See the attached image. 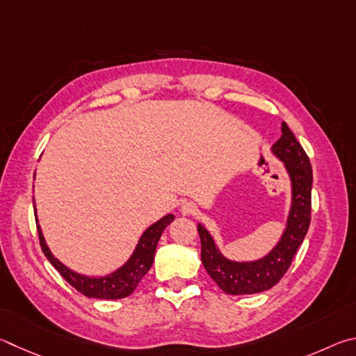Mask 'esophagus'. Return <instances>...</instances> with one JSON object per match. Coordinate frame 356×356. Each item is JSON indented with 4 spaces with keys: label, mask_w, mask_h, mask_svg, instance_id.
<instances>
[{
    "label": "esophagus",
    "mask_w": 356,
    "mask_h": 356,
    "mask_svg": "<svg viewBox=\"0 0 356 356\" xmlns=\"http://www.w3.org/2000/svg\"><path fill=\"white\" fill-rule=\"evenodd\" d=\"M197 211V207L192 202H186V203H183V207H181V213L183 214H194Z\"/></svg>",
    "instance_id": "obj_1"
}]
</instances>
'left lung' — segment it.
Masks as SVG:
<instances>
[{"label":"left lung","mask_w":356,"mask_h":356,"mask_svg":"<svg viewBox=\"0 0 356 356\" xmlns=\"http://www.w3.org/2000/svg\"><path fill=\"white\" fill-rule=\"evenodd\" d=\"M282 137L272 145V153L283 162L291 179V209L278 244L257 261H232L223 257L216 241L202 223L197 229L202 241V263L209 277L227 294H258L275 286L288 272L292 258L302 245L311 222L313 170L288 124L282 123Z\"/></svg>","instance_id":"8db88e82"}]
</instances>
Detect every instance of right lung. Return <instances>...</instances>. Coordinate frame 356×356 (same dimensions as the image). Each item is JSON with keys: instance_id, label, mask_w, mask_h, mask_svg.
I'll return each mask as SVG.
<instances>
[{"instance_id": "add662e5", "label": "right lung", "mask_w": 356, "mask_h": 356, "mask_svg": "<svg viewBox=\"0 0 356 356\" xmlns=\"http://www.w3.org/2000/svg\"><path fill=\"white\" fill-rule=\"evenodd\" d=\"M34 214L37 222V232H39L40 247L54 269L65 278L67 283H70L83 296L89 298H106V300H117V298H124L133 294L137 284H139L143 275H145L153 264L156 245H158L162 232L175 219L173 214H167L158 222H154L153 225H149L140 236L139 244L136 245L129 259L122 267H118L117 270L111 272L109 275L104 277H87L83 275V273H76L72 269H68L58 258H54V254L47 245L45 238H43L35 208Z\"/></svg>"}]
</instances>
